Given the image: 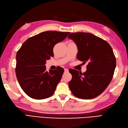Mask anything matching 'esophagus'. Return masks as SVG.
<instances>
[{
  "label": "esophagus",
  "mask_w": 128,
  "mask_h": 128,
  "mask_svg": "<svg viewBox=\"0 0 128 128\" xmlns=\"http://www.w3.org/2000/svg\"><path fill=\"white\" fill-rule=\"evenodd\" d=\"M64 72H69V70L66 69V68H65L64 69Z\"/></svg>",
  "instance_id": "1"
}]
</instances>
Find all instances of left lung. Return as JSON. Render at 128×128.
<instances>
[{"instance_id":"left-lung-1","label":"left lung","mask_w":128,"mask_h":128,"mask_svg":"<svg viewBox=\"0 0 128 128\" xmlns=\"http://www.w3.org/2000/svg\"><path fill=\"white\" fill-rule=\"evenodd\" d=\"M68 38L77 45V58L84 63L88 62L83 74L69 70L72 75L69 88L80 98H94L105 90L112 79L116 66L112 48L106 40L90 33H71Z\"/></svg>"}]
</instances>
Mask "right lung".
Instances as JSON below:
<instances>
[{"instance_id": "right-lung-1", "label": "right lung", "mask_w": 128, "mask_h": 128, "mask_svg": "<svg viewBox=\"0 0 128 128\" xmlns=\"http://www.w3.org/2000/svg\"><path fill=\"white\" fill-rule=\"evenodd\" d=\"M69 32L46 31L29 38L16 54V75L21 88L34 99L52 96L60 81L64 69L46 71V60L53 56V47L63 40Z\"/></svg>"}]
</instances>
